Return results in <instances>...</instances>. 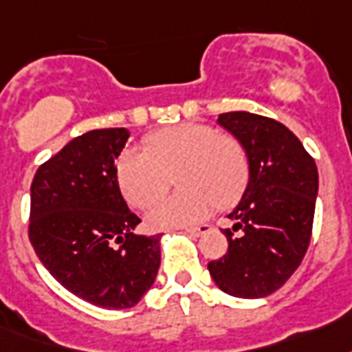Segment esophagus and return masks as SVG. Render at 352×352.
Returning <instances> with one entry per match:
<instances>
[{
    "mask_svg": "<svg viewBox=\"0 0 352 352\" xmlns=\"http://www.w3.org/2000/svg\"><path fill=\"white\" fill-rule=\"evenodd\" d=\"M210 229H212L210 225L202 223V225H199V227H186V232L191 236H202V234H206V232H210Z\"/></svg>",
    "mask_w": 352,
    "mask_h": 352,
    "instance_id": "34e87169",
    "label": "esophagus"
}]
</instances>
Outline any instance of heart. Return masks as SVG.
Wrapping results in <instances>:
<instances>
[{
	"label": "heart",
	"instance_id": "obj_1",
	"mask_svg": "<svg viewBox=\"0 0 352 352\" xmlns=\"http://www.w3.org/2000/svg\"><path fill=\"white\" fill-rule=\"evenodd\" d=\"M144 151L125 150L116 176L131 206L146 210L165 193L173 174L182 186L148 214L151 227L168 229L201 221L215 206H232L250 182V155L232 135L204 123H178L151 133Z\"/></svg>",
	"mask_w": 352,
	"mask_h": 352
}]
</instances>
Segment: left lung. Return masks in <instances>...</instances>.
I'll return each instance as SVG.
<instances>
[{
	"instance_id": "obj_1",
	"label": "left lung",
	"mask_w": 352,
	"mask_h": 352,
	"mask_svg": "<svg viewBox=\"0 0 352 352\" xmlns=\"http://www.w3.org/2000/svg\"><path fill=\"white\" fill-rule=\"evenodd\" d=\"M219 125L250 155V184L223 234L229 250L208 263L215 285L236 298H263L291 278L311 240L319 174L283 123L251 112H225Z\"/></svg>"
}]
</instances>
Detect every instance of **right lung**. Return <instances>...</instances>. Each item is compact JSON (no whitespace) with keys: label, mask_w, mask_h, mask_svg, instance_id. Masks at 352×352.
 <instances>
[{"label":"right lung","mask_w":352,"mask_h":352,"mask_svg":"<svg viewBox=\"0 0 352 352\" xmlns=\"http://www.w3.org/2000/svg\"><path fill=\"white\" fill-rule=\"evenodd\" d=\"M129 131L94 129L37 168L28 236L45 268L74 296L104 309L133 307L157 276L159 234H135L140 219L118 186L116 159Z\"/></svg>","instance_id":"add662e5"}]
</instances>
